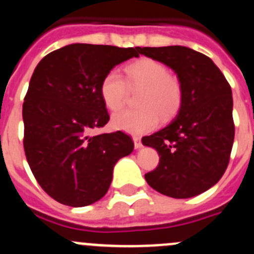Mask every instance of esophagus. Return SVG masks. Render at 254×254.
<instances>
[{
	"mask_svg": "<svg viewBox=\"0 0 254 254\" xmlns=\"http://www.w3.org/2000/svg\"><path fill=\"white\" fill-rule=\"evenodd\" d=\"M132 140H134V146H135V149H140V147L142 146L141 139H140L139 136H134V137H132Z\"/></svg>",
	"mask_w": 254,
	"mask_h": 254,
	"instance_id": "34e87169",
	"label": "esophagus"
}]
</instances>
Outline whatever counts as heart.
I'll use <instances>...</instances> for the list:
<instances>
[{"mask_svg":"<svg viewBox=\"0 0 254 254\" xmlns=\"http://www.w3.org/2000/svg\"><path fill=\"white\" fill-rule=\"evenodd\" d=\"M140 90L135 110H124L113 117L114 129L129 134H145L154 129L159 118L169 120L179 112L182 103V87L170 74L165 64L155 59L142 58L125 68V79L118 70H110L100 83V95L105 107L118 112L124 107L127 93Z\"/></svg>","mask_w":254,"mask_h":254,"instance_id":"obj_1","label":"heart"}]
</instances>
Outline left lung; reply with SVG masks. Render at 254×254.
Returning a JSON list of instances; mask_svg holds the SVG:
<instances>
[{
  "mask_svg": "<svg viewBox=\"0 0 254 254\" xmlns=\"http://www.w3.org/2000/svg\"><path fill=\"white\" fill-rule=\"evenodd\" d=\"M139 53L171 68L182 87L175 119L142 137L160 156L145 180L169 197L200 195L220 181L230 161L235 139L230 84L212 59L187 47H144Z\"/></svg>",
  "mask_w": 254,
  "mask_h": 254,
  "instance_id": "left-lung-1",
  "label": "left lung"
}]
</instances>
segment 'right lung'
<instances>
[{
  "label": "right lung",
  "mask_w": 254,
  "mask_h": 254,
  "mask_svg": "<svg viewBox=\"0 0 254 254\" xmlns=\"http://www.w3.org/2000/svg\"><path fill=\"white\" fill-rule=\"evenodd\" d=\"M139 47L74 43L47 54L24 97L23 146L42 189L58 202L83 207L109 190L118 160L134 150L123 131L90 135L109 122L100 83Z\"/></svg>",
  "instance_id": "add662e5"
}]
</instances>
